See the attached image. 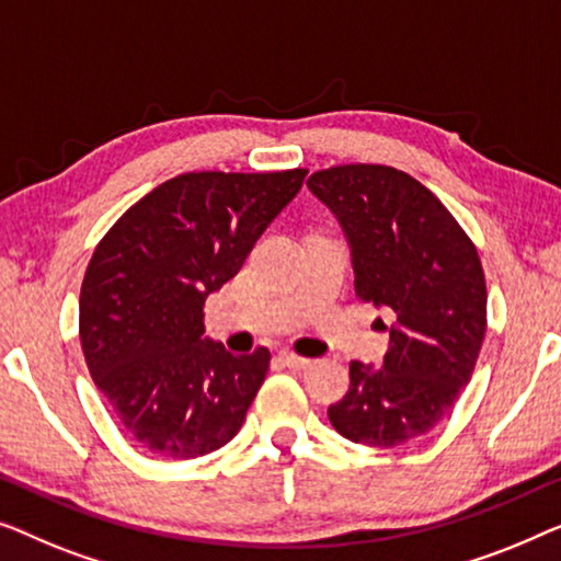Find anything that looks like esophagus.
Masks as SVG:
<instances>
[{
  "label": "esophagus",
  "instance_id": "esophagus-1",
  "mask_svg": "<svg viewBox=\"0 0 561 561\" xmlns=\"http://www.w3.org/2000/svg\"><path fill=\"white\" fill-rule=\"evenodd\" d=\"M277 358H279V363H282V366H287V368H295V370H299V368H307V366H310V358L295 356V353H289V351H282Z\"/></svg>",
  "mask_w": 561,
  "mask_h": 561
}]
</instances>
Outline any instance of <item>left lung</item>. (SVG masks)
<instances>
[{
	"instance_id": "obj_1",
	"label": "left lung",
	"mask_w": 561,
	"mask_h": 561,
	"mask_svg": "<svg viewBox=\"0 0 561 561\" xmlns=\"http://www.w3.org/2000/svg\"><path fill=\"white\" fill-rule=\"evenodd\" d=\"M307 187L343 228L356 295L393 318L381 320V368L351 363L330 424L358 445H407L445 420L476 368L488 305L478 251L435 193L401 170L341 164Z\"/></svg>"
}]
</instances>
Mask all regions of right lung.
<instances>
[{
	"mask_svg": "<svg viewBox=\"0 0 561 561\" xmlns=\"http://www.w3.org/2000/svg\"><path fill=\"white\" fill-rule=\"evenodd\" d=\"M307 170L185 172L157 185L93 251L81 348L122 430L147 453L193 460L231 442L270 370L205 335V297L236 277Z\"/></svg>",
	"mask_w": 561,
	"mask_h": 561,
	"instance_id": "obj_1",
	"label": "right lung"
}]
</instances>
